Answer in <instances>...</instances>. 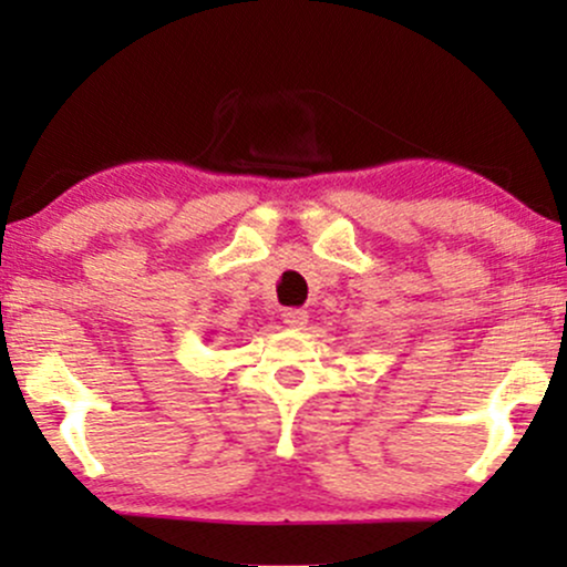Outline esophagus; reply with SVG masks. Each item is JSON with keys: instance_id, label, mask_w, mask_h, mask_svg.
<instances>
[{"instance_id": "esophagus-1", "label": "esophagus", "mask_w": 567, "mask_h": 567, "mask_svg": "<svg viewBox=\"0 0 567 567\" xmlns=\"http://www.w3.org/2000/svg\"><path fill=\"white\" fill-rule=\"evenodd\" d=\"M282 322L288 324V328L301 330V328H306V322H309V315H306L303 309H285L282 311Z\"/></svg>"}]
</instances>
